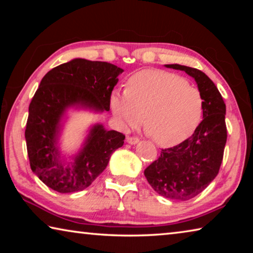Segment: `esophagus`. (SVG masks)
<instances>
[{"label": "esophagus", "mask_w": 253, "mask_h": 253, "mask_svg": "<svg viewBox=\"0 0 253 253\" xmlns=\"http://www.w3.org/2000/svg\"><path fill=\"white\" fill-rule=\"evenodd\" d=\"M126 142L128 144H130V145H136V144H138L139 139L137 138V137H129V136H128L126 138Z\"/></svg>", "instance_id": "esophagus-1"}]
</instances>
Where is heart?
I'll return each mask as SVG.
<instances>
[{
	"instance_id": "1",
	"label": "heart",
	"mask_w": 253,
	"mask_h": 253,
	"mask_svg": "<svg viewBox=\"0 0 253 253\" xmlns=\"http://www.w3.org/2000/svg\"><path fill=\"white\" fill-rule=\"evenodd\" d=\"M109 105L125 129L145 116V129L157 144L175 146L188 138L203 116L202 93L183 77L164 70H142L127 81L126 90L114 89Z\"/></svg>"
}]
</instances>
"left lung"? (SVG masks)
<instances>
[{"mask_svg":"<svg viewBox=\"0 0 253 253\" xmlns=\"http://www.w3.org/2000/svg\"><path fill=\"white\" fill-rule=\"evenodd\" d=\"M165 67L185 71L195 80L204 100L203 121L190 138L162 149L161 156L144 174L160 195L187 201L200 194L219 173L226 143L225 104L216 85L204 72L176 63Z\"/></svg>","mask_w":253,"mask_h":253,"instance_id":"8db88e82","label":"left lung"}]
</instances>
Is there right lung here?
<instances>
[{
  "mask_svg": "<svg viewBox=\"0 0 253 253\" xmlns=\"http://www.w3.org/2000/svg\"><path fill=\"white\" fill-rule=\"evenodd\" d=\"M123 69L104 61L81 58L51 69L42 78L29 106L25 128L32 172L59 193L87 188L102 173L109 158L124 145L125 135L93 124L79 151L67 157L60 149V136L70 109L109 111V97Z\"/></svg>",
  "mask_w": 253,
  "mask_h": 253,
  "instance_id": "add662e5",
  "label": "right lung"
}]
</instances>
